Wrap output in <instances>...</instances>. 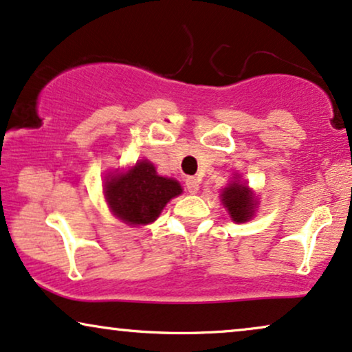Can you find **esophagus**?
Here are the masks:
<instances>
[{
  "label": "esophagus",
  "mask_w": 352,
  "mask_h": 352,
  "mask_svg": "<svg viewBox=\"0 0 352 352\" xmlns=\"http://www.w3.org/2000/svg\"><path fill=\"white\" fill-rule=\"evenodd\" d=\"M185 185H186V190H188L191 195L198 193V190H199V179H197V177H186Z\"/></svg>",
  "instance_id": "1"
}]
</instances>
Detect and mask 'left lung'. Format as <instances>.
I'll list each match as a JSON object with an SVG mask.
<instances>
[{
    "label": "left lung",
    "mask_w": 352,
    "mask_h": 352,
    "mask_svg": "<svg viewBox=\"0 0 352 352\" xmlns=\"http://www.w3.org/2000/svg\"><path fill=\"white\" fill-rule=\"evenodd\" d=\"M221 201L228 209L229 216L234 222H247L255 214L256 198L253 191L245 184H242L237 177L234 182L226 186L221 193Z\"/></svg>",
    "instance_id": "1"
}]
</instances>
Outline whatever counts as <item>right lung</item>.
<instances>
[{
  "instance_id": "add662e5",
  "label": "right lung",
  "mask_w": 352,
  "mask_h": 352,
  "mask_svg": "<svg viewBox=\"0 0 352 352\" xmlns=\"http://www.w3.org/2000/svg\"><path fill=\"white\" fill-rule=\"evenodd\" d=\"M180 193L179 182L157 175L155 167L146 159L126 172L109 173L104 184L110 211L128 226L154 222L164 206Z\"/></svg>"
}]
</instances>
